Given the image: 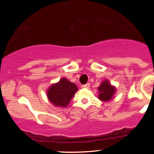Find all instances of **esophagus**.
<instances>
[{
    "label": "esophagus",
    "mask_w": 154,
    "mask_h": 154,
    "mask_svg": "<svg viewBox=\"0 0 154 154\" xmlns=\"http://www.w3.org/2000/svg\"><path fill=\"white\" fill-rule=\"evenodd\" d=\"M82 87L84 88H90V83H87V84L83 85Z\"/></svg>",
    "instance_id": "obj_1"
}]
</instances>
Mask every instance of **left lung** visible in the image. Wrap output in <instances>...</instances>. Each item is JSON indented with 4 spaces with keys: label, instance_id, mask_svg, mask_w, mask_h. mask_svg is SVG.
I'll return each instance as SVG.
<instances>
[{
    "label": "left lung",
    "instance_id": "1",
    "mask_svg": "<svg viewBox=\"0 0 154 154\" xmlns=\"http://www.w3.org/2000/svg\"><path fill=\"white\" fill-rule=\"evenodd\" d=\"M98 89L99 91L98 98L103 101H108V100H111L116 91L115 88L111 86L108 80H105L103 82Z\"/></svg>",
    "mask_w": 154,
    "mask_h": 154
}]
</instances>
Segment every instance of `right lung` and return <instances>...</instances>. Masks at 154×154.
<instances>
[{
	"label": "right lung",
	"mask_w": 154,
	"mask_h": 154,
	"mask_svg": "<svg viewBox=\"0 0 154 154\" xmlns=\"http://www.w3.org/2000/svg\"><path fill=\"white\" fill-rule=\"evenodd\" d=\"M77 91L75 84L62 78L58 83L52 85L48 90V98L56 106L66 107Z\"/></svg>",
	"instance_id": "obj_1"
}]
</instances>
